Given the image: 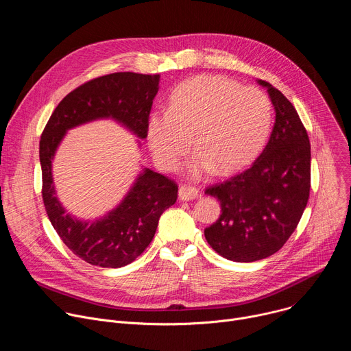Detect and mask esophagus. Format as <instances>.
Returning <instances> with one entry per match:
<instances>
[{"label": "esophagus", "instance_id": "obj_1", "mask_svg": "<svg viewBox=\"0 0 351 351\" xmlns=\"http://www.w3.org/2000/svg\"><path fill=\"white\" fill-rule=\"evenodd\" d=\"M179 199L182 202H190V199H195L199 195V191L195 187H190V186H180L179 191H178Z\"/></svg>", "mask_w": 351, "mask_h": 351}]
</instances>
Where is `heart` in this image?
<instances>
[{"label":"heart","instance_id":"1","mask_svg":"<svg viewBox=\"0 0 351 351\" xmlns=\"http://www.w3.org/2000/svg\"><path fill=\"white\" fill-rule=\"evenodd\" d=\"M272 122L268 97L256 87H240L225 76L199 75L179 84L168 111L147 122V141L157 165L173 172L190 149L194 178L214 171L233 173L252 162L264 147Z\"/></svg>","mask_w":351,"mask_h":351}]
</instances>
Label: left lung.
I'll return each mask as SVG.
<instances>
[{
	"label": "left lung",
	"mask_w": 351,
	"mask_h": 351,
	"mask_svg": "<svg viewBox=\"0 0 351 351\" xmlns=\"http://www.w3.org/2000/svg\"><path fill=\"white\" fill-rule=\"evenodd\" d=\"M267 88L275 123L263 154L248 169L206 189L218 198L222 214L206 228L208 244L226 260L253 263L275 254L302 218L311 186V145L289 99Z\"/></svg>",
	"instance_id": "8db88e82"
}]
</instances>
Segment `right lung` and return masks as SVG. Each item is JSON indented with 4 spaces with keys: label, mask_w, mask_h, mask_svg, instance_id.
<instances>
[{
    "label": "right lung",
    "mask_w": 351,
    "mask_h": 351,
    "mask_svg": "<svg viewBox=\"0 0 351 351\" xmlns=\"http://www.w3.org/2000/svg\"><path fill=\"white\" fill-rule=\"evenodd\" d=\"M158 88L160 75L118 72L93 79L62 99L43 130L41 194L48 219L72 253L91 265L121 268L133 263L152 243L162 213L176 203L178 186L143 168L114 210L94 221L77 219L62 207L54 186L53 161L58 145L68 130L97 119H114L145 138Z\"/></svg>",
    "instance_id": "add662e5"
}]
</instances>
